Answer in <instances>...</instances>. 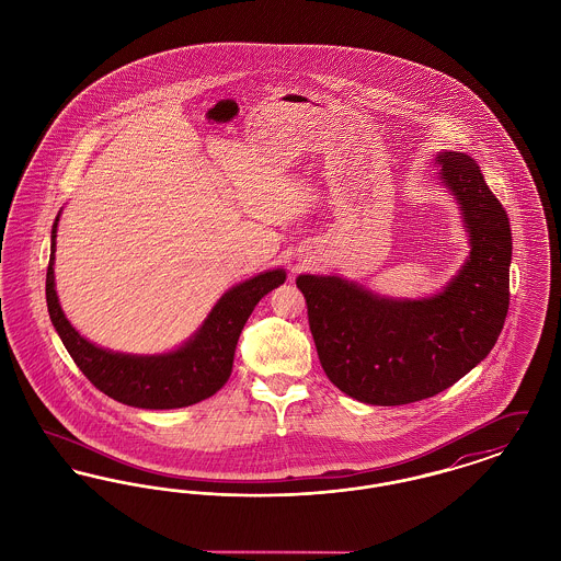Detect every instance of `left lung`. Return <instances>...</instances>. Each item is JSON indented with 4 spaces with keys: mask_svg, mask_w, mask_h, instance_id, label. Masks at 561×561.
<instances>
[{
    "mask_svg": "<svg viewBox=\"0 0 561 561\" xmlns=\"http://www.w3.org/2000/svg\"><path fill=\"white\" fill-rule=\"evenodd\" d=\"M442 181L460 204L471 252L444 293L396 300L336 275H300L325 376L353 400L403 405L453 387L492 351L508 311L511 227L467 153L442 151Z\"/></svg>",
    "mask_w": 561,
    "mask_h": 561,
    "instance_id": "8db88e82",
    "label": "left lung"
}]
</instances>
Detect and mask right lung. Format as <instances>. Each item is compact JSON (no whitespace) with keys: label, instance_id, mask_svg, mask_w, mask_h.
<instances>
[{"label":"right lung","instance_id":"right-lung-1","mask_svg":"<svg viewBox=\"0 0 561 561\" xmlns=\"http://www.w3.org/2000/svg\"><path fill=\"white\" fill-rule=\"evenodd\" d=\"M53 225L50 263L46 273L48 313L62 345L73 357L83 376L108 398L134 408L172 410L208 400L231 376L236 345L243 323L273 288L286 282L284 268L261 273L222 294L213 313L183 347L163 355H126L88 343L65 318L54 290Z\"/></svg>","mask_w":561,"mask_h":561}]
</instances>
